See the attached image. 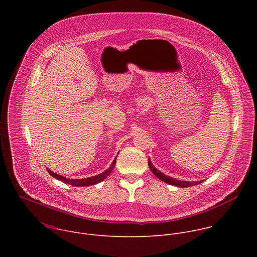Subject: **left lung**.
<instances>
[{"instance_id": "left-lung-1", "label": "left lung", "mask_w": 257, "mask_h": 257, "mask_svg": "<svg viewBox=\"0 0 257 257\" xmlns=\"http://www.w3.org/2000/svg\"><path fill=\"white\" fill-rule=\"evenodd\" d=\"M149 167H150L151 171L155 174V176L158 177L161 181L167 183V184L174 185V186H177V187L186 188V187H190V186H195L197 184H200L201 182H203V180H201V181H191V182L190 181H181V180L174 179L170 176H167L164 173H162L161 171H159L157 168H155V166L152 164V161L150 159H149Z\"/></svg>"}]
</instances>
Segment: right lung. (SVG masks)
I'll return each mask as SVG.
<instances>
[{
  "label": "right lung",
  "mask_w": 257,
  "mask_h": 257,
  "mask_svg": "<svg viewBox=\"0 0 257 257\" xmlns=\"http://www.w3.org/2000/svg\"><path fill=\"white\" fill-rule=\"evenodd\" d=\"M117 159V158H116ZM116 159L113 161V163L111 164V166H109L108 169H106L105 171H103L102 173L98 174V175H95V176H92V177H88V178H84V179H69V178H66V177H63L59 174H56L54 172H52L50 169L47 168V171L49 172V174L51 176H53L54 178L66 183V184H70V185H73V186H77V187H83V186H91V185H95L97 184V183H100L102 182L109 174L112 173V171L114 170L115 168V165H116Z\"/></svg>",
  "instance_id": "right-lung-1"
}]
</instances>
